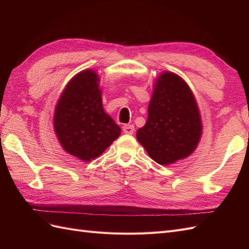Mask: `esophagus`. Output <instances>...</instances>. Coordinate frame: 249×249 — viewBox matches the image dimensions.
Segmentation results:
<instances>
[{"label":"esophagus","mask_w":249,"mask_h":249,"mask_svg":"<svg viewBox=\"0 0 249 249\" xmlns=\"http://www.w3.org/2000/svg\"><path fill=\"white\" fill-rule=\"evenodd\" d=\"M123 131H124V134L132 135V134H134V131H135L134 125H132V124H124L123 126Z\"/></svg>","instance_id":"34e87169"}]
</instances>
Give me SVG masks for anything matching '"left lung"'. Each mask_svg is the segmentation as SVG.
I'll use <instances>...</instances> for the list:
<instances>
[{"mask_svg": "<svg viewBox=\"0 0 249 249\" xmlns=\"http://www.w3.org/2000/svg\"><path fill=\"white\" fill-rule=\"evenodd\" d=\"M147 112L146 123L136 136L154 161L169 165L194 152L202 132L200 113L182 78L162 72L155 83Z\"/></svg>", "mask_w": 249, "mask_h": 249, "instance_id": "1", "label": "left lung"}]
</instances>
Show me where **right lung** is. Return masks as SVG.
<instances>
[{"label":"right lung","instance_id":"add662e5","mask_svg":"<svg viewBox=\"0 0 249 249\" xmlns=\"http://www.w3.org/2000/svg\"><path fill=\"white\" fill-rule=\"evenodd\" d=\"M100 78L94 71L77 73L56 105L54 129L65 152L82 161L101 156L120 135V127L103 108Z\"/></svg>","mask_w":249,"mask_h":249}]
</instances>
